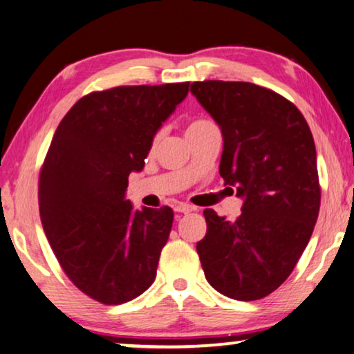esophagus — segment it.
Listing matches in <instances>:
<instances>
[{
    "label": "esophagus",
    "mask_w": 354,
    "mask_h": 354,
    "mask_svg": "<svg viewBox=\"0 0 354 354\" xmlns=\"http://www.w3.org/2000/svg\"><path fill=\"white\" fill-rule=\"evenodd\" d=\"M194 210V207L187 205V203H179V205L175 207V212L178 213H191Z\"/></svg>",
    "instance_id": "34e87169"
}]
</instances>
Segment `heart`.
<instances>
[{
  "label": "heart",
  "mask_w": 354,
  "mask_h": 354,
  "mask_svg": "<svg viewBox=\"0 0 354 354\" xmlns=\"http://www.w3.org/2000/svg\"><path fill=\"white\" fill-rule=\"evenodd\" d=\"M208 125H212V122H208V120H194V122L189 123L187 131H192V129H198V128H203V127H208ZM157 141H158V136H156V139H153V144H156Z\"/></svg>",
  "instance_id": "obj_1"
}]
</instances>
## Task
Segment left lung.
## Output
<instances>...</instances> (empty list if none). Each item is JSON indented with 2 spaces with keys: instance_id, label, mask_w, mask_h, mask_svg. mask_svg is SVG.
<instances>
[{
  "instance_id": "8db88e82",
  "label": "left lung",
  "mask_w": 354,
  "mask_h": 354,
  "mask_svg": "<svg viewBox=\"0 0 354 354\" xmlns=\"http://www.w3.org/2000/svg\"><path fill=\"white\" fill-rule=\"evenodd\" d=\"M191 93L221 129L220 175L243 201L234 221L203 212L198 258L215 290L260 300L290 276L319 215L315 139L301 112L271 89L207 80Z\"/></svg>"
}]
</instances>
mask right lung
I'll return each instance as SVG.
<instances>
[{
  "label": "right lung",
  "mask_w": 354,
  "mask_h": 354,
  "mask_svg": "<svg viewBox=\"0 0 354 354\" xmlns=\"http://www.w3.org/2000/svg\"><path fill=\"white\" fill-rule=\"evenodd\" d=\"M187 93L189 82L91 93L53 136L38 186L44 234L68 279L104 305L133 300L156 281L173 210H136L125 197L128 176L142 170Z\"/></svg>",
  "instance_id": "obj_1"
}]
</instances>
